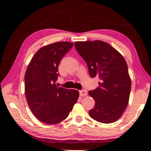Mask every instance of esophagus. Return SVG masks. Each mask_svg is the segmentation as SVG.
Wrapping results in <instances>:
<instances>
[{"instance_id": "esophagus-1", "label": "esophagus", "mask_w": 151, "mask_h": 151, "mask_svg": "<svg viewBox=\"0 0 151 151\" xmlns=\"http://www.w3.org/2000/svg\"><path fill=\"white\" fill-rule=\"evenodd\" d=\"M86 95H87V91H86V90H81L80 91V96H86Z\"/></svg>"}]
</instances>
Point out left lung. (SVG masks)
<instances>
[{"label": "left lung", "instance_id": "obj_1", "mask_svg": "<svg viewBox=\"0 0 151 151\" xmlns=\"http://www.w3.org/2000/svg\"><path fill=\"white\" fill-rule=\"evenodd\" d=\"M75 47L86 62L91 78L100 79L99 86L89 91L95 106L90 117L101 123L117 121L129 100L131 80L122 55L102 40L76 42Z\"/></svg>", "mask_w": 151, "mask_h": 151}]
</instances>
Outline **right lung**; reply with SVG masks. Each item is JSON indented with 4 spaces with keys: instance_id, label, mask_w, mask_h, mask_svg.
I'll return each mask as SVG.
<instances>
[{
    "instance_id": "add662e5",
    "label": "right lung",
    "mask_w": 151,
    "mask_h": 151,
    "mask_svg": "<svg viewBox=\"0 0 151 151\" xmlns=\"http://www.w3.org/2000/svg\"><path fill=\"white\" fill-rule=\"evenodd\" d=\"M73 46L69 42H57L39 49L29 64L24 75V91L33 114L40 122L55 124L65 119L77 102V90L58 87L61 60Z\"/></svg>"
}]
</instances>
